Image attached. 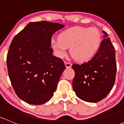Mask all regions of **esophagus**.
I'll return each mask as SVG.
<instances>
[{
  "mask_svg": "<svg viewBox=\"0 0 124 124\" xmlns=\"http://www.w3.org/2000/svg\"><path fill=\"white\" fill-rule=\"evenodd\" d=\"M65 65L66 68H71V65H71V63H68V62H65Z\"/></svg>",
  "mask_w": 124,
  "mask_h": 124,
  "instance_id": "obj_1",
  "label": "esophagus"
}]
</instances>
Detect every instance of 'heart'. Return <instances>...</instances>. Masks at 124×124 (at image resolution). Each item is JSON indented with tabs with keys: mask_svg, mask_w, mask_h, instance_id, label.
Masks as SVG:
<instances>
[{
	"mask_svg": "<svg viewBox=\"0 0 124 124\" xmlns=\"http://www.w3.org/2000/svg\"><path fill=\"white\" fill-rule=\"evenodd\" d=\"M101 43V33L94 27H71L63 31L51 45L58 57H65L70 47L72 57L79 62L91 61L97 54Z\"/></svg>",
	"mask_w": 124,
	"mask_h": 124,
	"instance_id": "b5f03b06",
	"label": "heart"
}]
</instances>
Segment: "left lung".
Wrapping results in <instances>:
<instances>
[{
	"instance_id": "obj_1",
	"label": "left lung",
	"mask_w": 124,
	"mask_h": 124,
	"mask_svg": "<svg viewBox=\"0 0 124 124\" xmlns=\"http://www.w3.org/2000/svg\"><path fill=\"white\" fill-rule=\"evenodd\" d=\"M104 35L97 54L87 63L74 64L72 87L80 99L90 102L102 100L113 88L115 82V49L108 34Z\"/></svg>"
}]
</instances>
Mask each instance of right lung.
<instances>
[{
  "mask_svg": "<svg viewBox=\"0 0 124 124\" xmlns=\"http://www.w3.org/2000/svg\"><path fill=\"white\" fill-rule=\"evenodd\" d=\"M64 27L46 21L31 22L12 39L7 59L8 75L16 94L24 102L41 105L53 97L65 66L53 56L51 40Z\"/></svg>",
  "mask_w": 124,
  "mask_h": 124,
  "instance_id": "1",
  "label": "right lung"
}]
</instances>
